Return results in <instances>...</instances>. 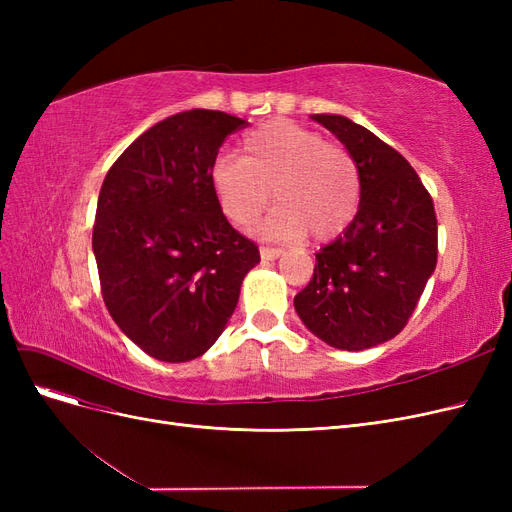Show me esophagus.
Returning a JSON list of instances; mask_svg holds the SVG:
<instances>
[{
	"instance_id": "obj_1",
	"label": "esophagus",
	"mask_w": 512,
	"mask_h": 512,
	"mask_svg": "<svg viewBox=\"0 0 512 512\" xmlns=\"http://www.w3.org/2000/svg\"><path fill=\"white\" fill-rule=\"evenodd\" d=\"M284 254V250H280V247H260V258L262 260H275L280 258Z\"/></svg>"
}]
</instances>
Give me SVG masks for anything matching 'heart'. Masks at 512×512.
<instances>
[{"label": "heart", "mask_w": 512, "mask_h": 512, "mask_svg": "<svg viewBox=\"0 0 512 512\" xmlns=\"http://www.w3.org/2000/svg\"><path fill=\"white\" fill-rule=\"evenodd\" d=\"M243 158L220 156L209 181L226 220L252 224L280 203L262 230L271 237L333 241L361 207V170L352 153L288 119L262 123L243 138Z\"/></svg>", "instance_id": "obj_1"}]
</instances>
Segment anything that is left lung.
Segmentation results:
<instances>
[{"mask_svg":"<svg viewBox=\"0 0 512 512\" xmlns=\"http://www.w3.org/2000/svg\"><path fill=\"white\" fill-rule=\"evenodd\" d=\"M346 145L361 170L352 224L316 254L294 297L305 327L339 350L389 342L406 327L438 262L433 200L410 162L342 115H312Z\"/></svg>","mask_w":512,"mask_h":512,"instance_id":"1","label":"left lung"}]
</instances>
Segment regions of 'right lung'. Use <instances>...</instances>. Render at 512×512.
Instances as JSON below:
<instances>
[{
  "label": "right lung",
  "mask_w": 512,
  "mask_h": 512,
  "mask_svg": "<svg viewBox=\"0 0 512 512\" xmlns=\"http://www.w3.org/2000/svg\"><path fill=\"white\" fill-rule=\"evenodd\" d=\"M245 126L222 111L177 113L138 136L104 177L91 239L102 299L117 327L158 361L205 354L260 262L209 181L226 136Z\"/></svg>",
  "instance_id": "add662e5"
}]
</instances>
